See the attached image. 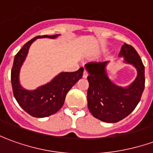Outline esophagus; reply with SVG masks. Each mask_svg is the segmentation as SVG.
<instances>
[{
    "label": "esophagus",
    "instance_id": "1",
    "mask_svg": "<svg viewBox=\"0 0 153 153\" xmlns=\"http://www.w3.org/2000/svg\"><path fill=\"white\" fill-rule=\"evenodd\" d=\"M88 73L87 72V70H84V71H83V78L86 79L87 77H88Z\"/></svg>",
    "mask_w": 153,
    "mask_h": 153
}]
</instances>
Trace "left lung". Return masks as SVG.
Returning <instances> with one entry per match:
<instances>
[{
  "label": "left lung",
  "instance_id": "left-lung-1",
  "mask_svg": "<svg viewBox=\"0 0 153 153\" xmlns=\"http://www.w3.org/2000/svg\"><path fill=\"white\" fill-rule=\"evenodd\" d=\"M119 56L124 63L132 65L137 70V77L128 86L116 85L106 71V62H91L85 65L88 73V107L91 114L100 120L115 123L121 120L135 109L144 90V65L134 47L125 43Z\"/></svg>",
  "mask_w": 153,
  "mask_h": 153
}]
</instances>
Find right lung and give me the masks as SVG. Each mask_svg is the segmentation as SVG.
I'll use <instances>...</instances> for the list:
<instances>
[{
  "mask_svg": "<svg viewBox=\"0 0 153 153\" xmlns=\"http://www.w3.org/2000/svg\"><path fill=\"white\" fill-rule=\"evenodd\" d=\"M60 34L38 36L28 41L15 55L11 70L13 93L19 105L33 117L43 118L56 113L62 107L70 88L83 76V68L75 72H61L49 83L34 90L24 88L19 83V72L31 44L38 38H56Z\"/></svg>",
  "mask_w": 153,
  "mask_h": 153,
  "instance_id": "right-lung-1",
  "label": "right lung"
}]
</instances>
